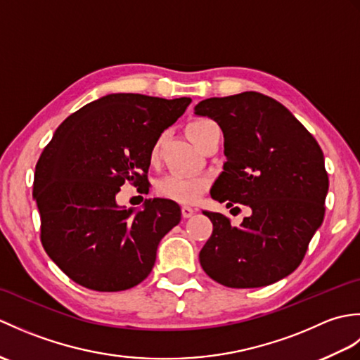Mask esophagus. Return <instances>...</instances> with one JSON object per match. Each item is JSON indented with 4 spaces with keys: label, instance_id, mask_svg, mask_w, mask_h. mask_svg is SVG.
I'll use <instances>...</instances> for the list:
<instances>
[{
    "label": "esophagus",
    "instance_id": "1",
    "mask_svg": "<svg viewBox=\"0 0 360 360\" xmlns=\"http://www.w3.org/2000/svg\"><path fill=\"white\" fill-rule=\"evenodd\" d=\"M181 212H182V217L184 218H190V217H193V213L196 212L193 207H188V205H184V207L181 209Z\"/></svg>",
    "mask_w": 360,
    "mask_h": 360
}]
</instances>
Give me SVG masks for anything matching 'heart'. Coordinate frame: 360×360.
<instances>
[{"mask_svg":"<svg viewBox=\"0 0 360 360\" xmlns=\"http://www.w3.org/2000/svg\"><path fill=\"white\" fill-rule=\"evenodd\" d=\"M218 127L209 119H198L190 122L187 125V136L192 139L198 147L202 143L205 137L209 136L210 131L217 129ZM160 151V139H158L153 147L150 148L148 159L151 164H155L159 158ZM209 187V178L201 174H178L172 173L160 178L156 182V193L159 196L165 198V200H172L174 202L181 204H192L198 198H200Z\"/></svg>","mask_w":360,"mask_h":360,"instance_id":"heart-1","label":"heart"}]
</instances>
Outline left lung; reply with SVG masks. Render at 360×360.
<instances>
[{
  "label": "left lung",
  "instance_id": "obj_1",
  "mask_svg": "<svg viewBox=\"0 0 360 360\" xmlns=\"http://www.w3.org/2000/svg\"><path fill=\"white\" fill-rule=\"evenodd\" d=\"M195 114L215 120L224 134L227 160L212 198L252 212L238 227L223 213L204 212L213 224L200 252L204 272L238 289L288 277L323 223L330 181L322 148L292 112L255 91L205 98Z\"/></svg>",
  "mask_w": 360,
  "mask_h": 360
}]
</instances>
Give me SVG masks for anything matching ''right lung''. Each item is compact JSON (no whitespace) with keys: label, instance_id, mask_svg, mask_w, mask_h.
<instances>
[{"label":"right lung","instance_id":"right-lung-1","mask_svg":"<svg viewBox=\"0 0 360 360\" xmlns=\"http://www.w3.org/2000/svg\"><path fill=\"white\" fill-rule=\"evenodd\" d=\"M192 102L108 94L66 117L35 167L34 198L46 254L77 285L116 292L139 285L164 235L181 221L170 200L119 207L125 182H147L150 148Z\"/></svg>","mask_w":360,"mask_h":360}]
</instances>
